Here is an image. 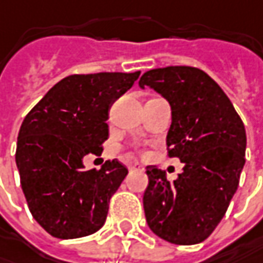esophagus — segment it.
<instances>
[{"label": "esophagus", "mask_w": 263, "mask_h": 263, "mask_svg": "<svg viewBox=\"0 0 263 263\" xmlns=\"http://www.w3.org/2000/svg\"><path fill=\"white\" fill-rule=\"evenodd\" d=\"M129 169L131 171H137V172H141V171H144V166L141 163H138V162H134V163L129 165Z\"/></svg>", "instance_id": "1"}]
</instances>
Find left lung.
Wrapping results in <instances>:
<instances>
[{"mask_svg":"<svg viewBox=\"0 0 263 263\" xmlns=\"http://www.w3.org/2000/svg\"><path fill=\"white\" fill-rule=\"evenodd\" d=\"M138 84L171 104L167 154L184 163L174 182L166 179L165 171L147 166V223L169 243H201L221 222L238 187L246 162L243 120L221 86L197 67L153 69Z\"/></svg>","mask_w":263,"mask_h":263,"instance_id":"8db88e82","label":"left lung"}]
</instances>
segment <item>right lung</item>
<instances>
[{"mask_svg": "<svg viewBox=\"0 0 263 263\" xmlns=\"http://www.w3.org/2000/svg\"><path fill=\"white\" fill-rule=\"evenodd\" d=\"M140 72L70 74L52 86L25 118L16 165L35 221L52 237L94 234L107 218L111 196L128 175L119 160L85 171L84 157L100 156L109 138V110Z\"/></svg>", "mask_w": 263, "mask_h": 263, "instance_id": "right-lung-1", "label": "right lung"}]
</instances>
